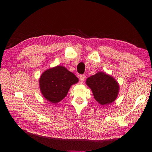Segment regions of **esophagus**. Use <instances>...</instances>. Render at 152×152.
I'll return each mask as SVG.
<instances>
[{
    "label": "esophagus",
    "mask_w": 152,
    "mask_h": 152,
    "mask_svg": "<svg viewBox=\"0 0 152 152\" xmlns=\"http://www.w3.org/2000/svg\"><path fill=\"white\" fill-rule=\"evenodd\" d=\"M84 79H85V76L84 74H82V75L80 76V80L81 81V82H83L84 81Z\"/></svg>",
    "instance_id": "34e87169"
}]
</instances>
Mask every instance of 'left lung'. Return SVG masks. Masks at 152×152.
<instances>
[{
  "instance_id": "obj_1",
  "label": "left lung",
  "mask_w": 152,
  "mask_h": 152,
  "mask_svg": "<svg viewBox=\"0 0 152 152\" xmlns=\"http://www.w3.org/2000/svg\"><path fill=\"white\" fill-rule=\"evenodd\" d=\"M86 83L91 89L94 99L101 105L114 102L119 94V85L116 80L102 72L89 77Z\"/></svg>"
}]
</instances>
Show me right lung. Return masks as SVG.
<instances>
[{
  "mask_svg": "<svg viewBox=\"0 0 152 152\" xmlns=\"http://www.w3.org/2000/svg\"><path fill=\"white\" fill-rule=\"evenodd\" d=\"M78 78L64 66H58L45 70L40 76L39 83L42 94L51 103H57L64 99L72 85Z\"/></svg>",
  "mask_w": 152,
  "mask_h": 152,
  "instance_id": "1",
  "label": "right lung"
}]
</instances>
